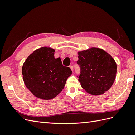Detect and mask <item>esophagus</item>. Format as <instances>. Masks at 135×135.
Instances as JSON below:
<instances>
[{"label":"esophagus","mask_w":135,"mask_h":135,"mask_svg":"<svg viewBox=\"0 0 135 135\" xmlns=\"http://www.w3.org/2000/svg\"><path fill=\"white\" fill-rule=\"evenodd\" d=\"M69 68H70L71 70L72 71H73V66H71H71H69Z\"/></svg>","instance_id":"obj_1"}]
</instances>
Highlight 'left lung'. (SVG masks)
<instances>
[{
	"label": "left lung",
	"instance_id": "left-lung-1",
	"mask_svg": "<svg viewBox=\"0 0 135 135\" xmlns=\"http://www.w3.org/2000/svg\"><path fill=\"white\" fill-rule=\"evenodd\" d=\"M80 68L81 87L92 95H101L111 88L115 81L117 64L103 49L92 47L78 52Z\"/></svg>",
	"mask_w": 135,
	"mask_h": 135
}]
</instances>
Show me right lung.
<instances>
[{
	"label": "right lung",
	"mask_w": 135,
	"mask_h": 135,
	"mask_svg": "<svg viewBox=\"0 0 135 135\" xmlns=\"http://www.w3.org/2000/svg\"><path fill=\"white\" fill-rule=\"evenodd\" d=\"M55 50L43 47L28 56L22 68L26 87L35 97L49 100L62 91L68 77L72 74L64 66L61 59L55 58Z\"/></svg>",
	"instance_id": "obj_1"
}]
</instances>
